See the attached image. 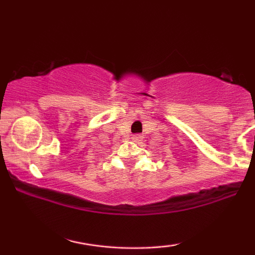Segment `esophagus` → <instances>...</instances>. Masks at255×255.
<instances>
[{
  "label": "esophagus",
  "instance_id": "1",
  "mask_svg": "<svg viewBox=\"0 0 255 255\" xmlns=\"http://www.w3.org/2000/svg\"><path fill=\"white\" fill-rule=\"evenodd\" d=\"M140 139H141V135H139V134H135V135L131 136V140H133V141H139Z\"/></svg>",
  "mask_w": 255,
  "mask_h": 255
}]
</instances>
